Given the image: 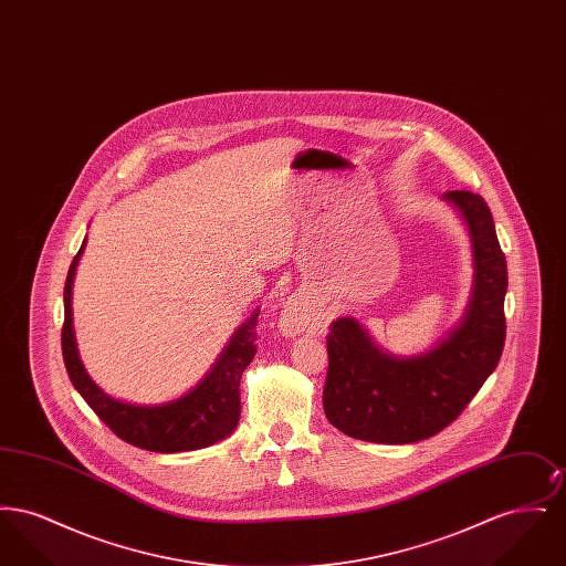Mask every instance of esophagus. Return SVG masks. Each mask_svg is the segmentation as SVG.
<instances>
[{"label":"esophagus","mask_w":566,"mask_h":566,"mask_svg":"<svg viewBox=\"0 0 566 566\" xmlns=\"http://www.w3.org/2000/svg\"><path fill=\"white\" fill-rule=\"evenodd\" d=\"M314 321V312L305 301L291 298L286 301L282 314H280V331L289 337H295L298 333L307 331Z\"/></svg>","instance_id":"esophagus-1"}]
</instances>
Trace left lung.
Here are the masks:
<instances>
[{"label": "left lung", "mask_w": 566, "mask_h": 566, "mask_svg": "<svg viewBox=\"0 0 566 566\" xmlns=\"http://www.w3.org/2000/svg\"><path fill=\"white\" fill-rule=\"evenodd\" d=\"M462 218L473 256V284L462 321L431 350L397 356L379 348L354 316L326 337L323 405L328 422L371 443H413L443 431L496 369L505 344L507 263L484 199L443 192Z\"/></svg>", "instance_id": "obj_1"}]
</instances>
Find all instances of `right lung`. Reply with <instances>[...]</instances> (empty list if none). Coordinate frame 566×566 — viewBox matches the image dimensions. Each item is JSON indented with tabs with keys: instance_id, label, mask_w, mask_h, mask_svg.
<instances>
[{
	"instance_id": "1",
	"label": "right lung",
	"mask_w": 566,
	"mask_h": 566,
	"mask_svg": "<svg viewBox=\"0 0 566 566\" xmlns=\"http://www.w3.org/2000/svg\"><path fill=\"white\" fill-rule=\"evenodd\" d=\"M86 245L82 242L78 254L74 256L65 289L63 305L65 321L61 331V348L67 376L74 388L81 392L82 399L106 422L109 431L135 448L148 452H192L208 446H214L235 431L240 422L242 399H240V379L243 369L252 363L256 354V318L259 310L252 312L242 326L235 328L229 344L216 358L212 369L203 379L182 395L180 399L159 405H137L109 397L102 390L82 365L76 337H74V318H72V286L74 275Z\"/></svg>"
}]
</instances>
